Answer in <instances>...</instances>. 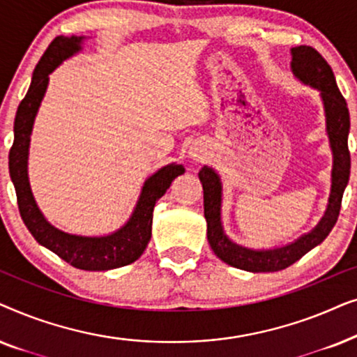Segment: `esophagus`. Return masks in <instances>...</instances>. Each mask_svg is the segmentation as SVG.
<instances>
[{
    "label": "esophagus",
    "mask_w": 357,
    "mask_h": 357,
    "mask_svg": "<svg viewBox=\"0 0 357 357\" xmlns=\"http://www.w3.org/2000/svg\"><path fill=\"white\" fill-rule=\"evenodd\" d=\"M190 154H192L193 158H199V155L203 154V151L198 149V148H192V149H190Z\"/></svg>",
    "instance_id": "1"
}]
</instances>
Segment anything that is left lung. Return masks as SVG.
I'll list each match as a JSON object with an SVG mask.
<instances>
[{"instance_id":"1","label":"left lung","mask_w":357,"mask_h":357,"mask_svg":"<svg viewBox=\"0 0 357 357\" xmlns=\"http://www.w3.org/2000/svg\"><path fill=\"white\" fill-rule=\"evenodd\" d=\"M291 71L302 84L314 87L320 92L325 112L326 135H328L333 167H331V188L328 204L319 224L310 232L302 234L294 242L275 248H250L234 242L224 232L221 219L222 183L216 170L203 165L198 177L203 185L204 218L208 224V242L214 255L227 265L250 273L281 271L301 260L307 252L320 245L338 219L341 198L349 180L351 158L348 149L349 112L344 97L336 86L333 71L325 58L315 48L301 45L291 48Z\"/></svg>"}]
</instances>
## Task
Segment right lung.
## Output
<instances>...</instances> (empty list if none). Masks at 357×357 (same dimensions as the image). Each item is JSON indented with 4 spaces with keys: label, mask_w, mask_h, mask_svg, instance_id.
I'll list each match as a JSON object with an SVG mask.
<instances>
[{
    "label": "right lung",
    "mask_w": 357,
    "mask_h": 357,
    "mask_svg": "<svg viewBox=\"0 0 357 357\" xmlns=\"http://www.w3.org/2000/svg\"><path fill=\"white\" fill-rule=\"evenodd\" d=\"M86 37H56L43 53L32 75L26 97L17 107L14 119V143L9 151V175L16 188L21 218L33 238L48 250L56 253L71 266L86 271H107L130 265L143 255L151 241L153 211L155 202L167 192L175 177L185 172L183 165L172 162L164 165L146 178L139 198L128 221L107 236H77L61 231L48 222L29 183V146L37 112L48 87V75L63 61L82 50Z\"/></svg>",
    "instance_id": "right-lung-1"
}]
</instances>
